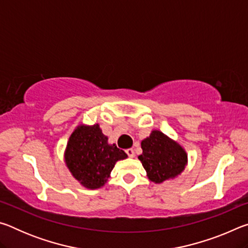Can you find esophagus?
<instances>
[{
    "mask_svg": "<svg viewBox=\"0 0 248 248\" xmlns=\"http://www.w3.org/2000/svg\"><path fill=\"white\" fill-rule=\"evenodd\" d=\"M125 153L128 154L129 157H133V156H134V151H133V149H127V150H125Z\"/></svg>",
    "mask_w": 248,
    "mask_h": 248,
    "instance_id": "34e87169",
    "label": "esophagus"
}]
</instances>
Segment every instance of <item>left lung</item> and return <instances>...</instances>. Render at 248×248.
<instances>
[{
  "mask_svg": "<svg viewBox=\"0 0 248 248\" xmlns=\"http://www.w3.org/2000/svg\"><path fill=\"white\" fill-rule=\"evenodd\" d=\"M141 148L139 159L149 179L155 184L177 177L187 164L186 151L158 130H153L141 142Z\"/></svg>",
  "mask_w": 248,
  "mask_h": 248,
  "instance_id": "1",
  "label": "left lung"
}]
</instances>
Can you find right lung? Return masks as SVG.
<instances>
[{
  "instance_id": "add662e5",
  "label": "right lung",
  "mask_w": 248,
  "mask_h": 248,
  "mask_svg": "<svg viewBox=\"0 0 248 248\" xmlns=\"http://www.w3.org/2000/svg\"><path fill=\"white\" fill-rule=\"evenodd\" d=\"M128 155L108 138L99 124H79L71 134L64 152V161L73 177L87 189H97L107 183L117 161Z\"/></svg>"
}]
</instances>
